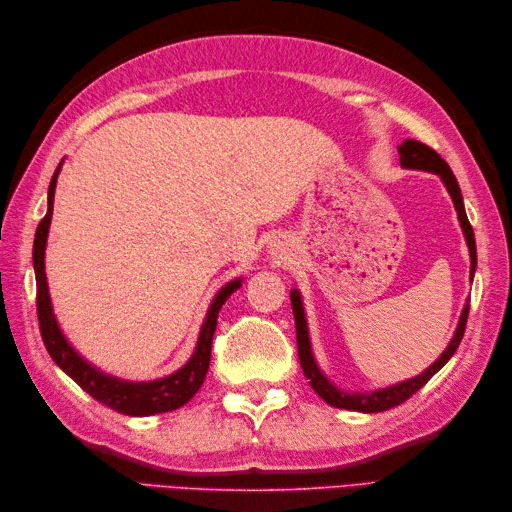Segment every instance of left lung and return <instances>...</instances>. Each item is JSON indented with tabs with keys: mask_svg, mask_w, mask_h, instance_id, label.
<instances>
[{
	"mask_svg": "<svg viewBox=\"0 0 512 512\" xmlns=\"http://www.w3.org/2000/svg\"><path fill=\"white\" fill-rule=\"evenodd\" d=\"M398 154H400V167L402 169H416V171H429L436 173V176L442 180L444 187H447L455 211H458V222L466 239V246H469V255H471V281L477 268V248H475V235L473 228L469 224V217H466L464 211V200H462V191L460 184L455 180L451 167L444 162L436 151L427 147L424 143H418V140H402L398 145ZM290 303H292V314H295V328H297V347H299V361L303 367V374L310 380V387L317 391V394L328 402V405L336 409H350V411H361V413H378V411H387L391 407L400 405L407 398H411L420 387L427 385V380L438 374L440 369L449 363V358L458 350V345L464 336L466 328V319H469V299H466L458 328L453 332V339L449 341L447 350L440 354L422 374L402 380V383L389 385V387H380V389H369V391H345L341 387H336L332 380L323 374V369L319 367L317 358H314L312 352V343H310V330H308V319H306V308H303V299L301 292L297 288L290 290Z\"/></svg>",
	"mask_w": 512,
	"mask_h": 512,
	"instance_id": "obj_1",
	"label": "left lung"
}]
</instances>
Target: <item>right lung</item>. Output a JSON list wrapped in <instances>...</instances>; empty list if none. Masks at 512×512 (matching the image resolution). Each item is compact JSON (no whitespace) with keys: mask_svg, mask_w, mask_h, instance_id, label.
<instances>
[{"mask_svg":"<svg viewBox=\"0 0 512 512\" xmlns=\"http://www.w3.org/2000/svg\"><path fill=\"white\" fill-rule=\"evenodd\" d=\"M63 160L59 162L57 171L50 180L48 187V211L37 226L35 233V246H32V266H35V279H37V314H39V330L43 345H46L52 361L57 363L65 374H68L76 385L83 387L92 398L103 402L125 416H154V413H167L173 409H180L182 405L198 394L202 387L206 372H209L211 363V341L217 325V314H220L224 301L233 295V292L242 286L244 277H235L215 292V297L209 303L206 317L202 321V328L198 334V343L191 358L176 372L169 376H162L156 380H125L112 374L101 372L99 367L92 365L88 358H83L74 350V345L65 339L61 325L54 317L50 290H48V277H46V246H48V233L52 222V206H54V189H57V178L61 173Z\"/></svg>","mask_w":512,"mask_h":512,"instance_id":"add662e5","label":"right lung"}]
</instances>
